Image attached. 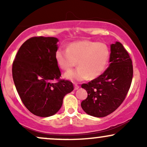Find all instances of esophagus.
Returning a JSON list of instances; mask_svg holds the SVG:
<instances>
[{
    "label": "esophagus",
    "instance_id": "obj_1",
    "mask_svg": "<svg viewBox=\"0 0 147 147\" xmlns=\"http://www.w3.org/2000/svg\"><path fill=\"white\" fill-rule=\"evenodd\" d=\"M74 87H75V90H77V89H78L79 88V86L75 84V85H74Z\"/></svg>",
    "mask_w": 147,
    "mask_h": 147
}]
</instances>
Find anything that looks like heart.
<instances>
[{"instance_id": "b5f03b06", "label": "heart", "mask_w": 147, "mask_h": 147, "mask_svg": "<svg viewBox=\"0 0 147 147\" xmlns=\"http://www.w3.org/2000/svg\"><path fill=\"white\" fill-rule=\"evenodd\" d=\"M110 55V48L106 43L83 40L70 43L66 50L57 49L55 57L58 66L63 70H70L77 62L78 68L67 72L64 77L82 82L102 75L109 64Z\"/></svg>"}]
</instances>
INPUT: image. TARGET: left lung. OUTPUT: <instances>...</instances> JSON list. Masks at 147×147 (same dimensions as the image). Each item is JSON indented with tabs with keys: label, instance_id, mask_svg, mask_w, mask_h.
Returning a JSON list of instances; mask_svg holds the SVG:
<instances>
[{
	"label": "left lung",
	"instance_id": "8db88e82",
	"mask_svg": "<svg viewBox=\"0 0 147 147\" xmlns=\"http://www.w3.org/2000/svg\"><path fill=\"white\" fill-rule=\"evenodd\" d=\"M110 65L104 73L82 88L88 97L82 102V109L97 117H106L122 104L131 87L133 65L130 56L119 42L111 45Z\"/></svg>",
	"mask_w": 147,
	"mask_h": 147
}]
</instances>
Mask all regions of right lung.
I'll use <instances>...</instances> for the list:
<instances>
[{
  "mask_svg": "<svg viewBox=\"0 0 147 147\" xmlns=\"http://www.w3.org/2000/svg\"><path fill=\"white\" fill-rule=\"evenodd\" d=\"M58 41L55 37H32L21 45L13 62V80L22 102L39 117L57 113L65 95L73 90L72 82L60 79L55 57Z\"/></svg>",
  "mask_w": 147,
  "mask_h": 147,
  "instance_id": "1",
  "label": "right lung"
}]
</instances>
